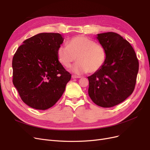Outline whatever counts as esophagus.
Returning a JSON list of instances; mask_svg holds the SVG:
<instances>
[{
    "label": "esophagus",
    "mask_w": 150,
    "mask_h": 150,
    "mask_svg": "<svg viewBox=\"0 0 150 150\" xmlns=\"http://www.w3.org/2000/svg\"><path fill=\"white\" fill-rule=\"evenodd\" d=\"M72 78L73 79H76V78H80L81 77L79 76H76V75L73 74V75H72Z\"/></svg>",
    "instance_id": "1"
}]
</instances>
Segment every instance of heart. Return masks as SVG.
<instances>
[{"label": "heart", "mask_w": 150, "mask_h": 150, "mask_svg": "<svg viewBox=\"0 0 150 150\" xmlns=\"http://www.w3.org/2000/svg\"><path fill=\"white\" fill-rule=\"evenodd\" d=\"M57 58L61 64L69 67L77 58L72 71L78 74L98 72L106 59V51L103 45L85 35L71 38L67 44L62 45L57 49Z\"/></svg>", "instance_id": "b5f03b06"}]
</instances>
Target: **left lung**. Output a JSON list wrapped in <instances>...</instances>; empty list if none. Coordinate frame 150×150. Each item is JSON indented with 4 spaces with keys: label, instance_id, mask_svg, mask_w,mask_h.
<instances>
[{
    "label": "left lung",
    "instance_id": "1",
    "mask_svg": "<svg viewBox=\"0 0 150 150\" xmlns=\"http://www.w3.org/2000/svg\"><path fill=\"white\" fill-rule=\"evenodd\" d=\"M97 39L106 51L101 69L88 77V94L98 106L111 108L133 93L137 83L139 61L128 41L112 32L98 34Z\"/></svg>",
    "mask_w": 150,
    "mask_h": 150
}]
</instances>
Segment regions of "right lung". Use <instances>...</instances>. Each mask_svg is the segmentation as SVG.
<instances>
[{
    "label": "right lung",
    "instance_id": "add662e5",
    "mask_svg": "<svg viewBox=\"0 0 150 150\" xmlns=\"http://www.w3.org/2000/svg\"><path fill=\"white\" fill-rule=\"evenodd\" d=\"M63 40L59 33H40L25 40L13 55V84L31 108L45 110L54 106L71 79L57 58Z\"/></svg>",
    "mask_w": 150,
    "mask_h": 150
}]
</instances>
